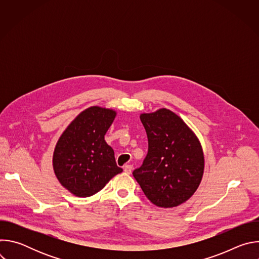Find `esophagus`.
I'll return each instance as SVG.
<instances>
[{
	"label": "esophagus",
	"mask_w": 259,
	"mask_h": 259,
	"mask_svg": "<svg viewBox=\"0 0 259 259\" xmlns=\"http://www.w3.org/2000/svg\"><path fill=\"white\" fill-rule=\"evenodd\" d=\"M132 169H133V167H132V165H125L124 166V172L125 173H127V174H130L131 173V171H132Z\"/></svg>",
	"instance_id": "1"
}]
</instances>
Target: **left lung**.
<instances>
[{
	"label": "left lung",
	"mask_w": 259,
	"mask_h": 259,
	"mask_svg": "<svg viewBox=\"0 0 259 259\" xmlns=\"http://www.w3.org/2000/svg\"><path fill=\"white\" fill-rule=\"evenodd\" d=\"M149 152L133 176L154 205L172 208L187 202L199 188L205 167L199 138L167 108L141 114Z\"/></svg>",
	"instance_id": "obj_1"
}]
</instances>
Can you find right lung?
I'll use <instances>...</instances> for the list:
<instances>
[{
	"instance_id": "add662e5",
	"label": "right lung",
	"mask_w": 259,
	"mask_h": 259,
	"mask_svg": "<svg viewBox=\"0 0 259 259\" xmlns=\"http://www.w3.org/2000/svg\"><path fill=\"white\" fill-rule=\"evenodd\" d=\"M116 116L114 109L88 107L59 137L53 153V170L61 186L72 195L93 196L123 171L117 166L114 150L104 140Z\"/></svg>"
}]
</instances>
